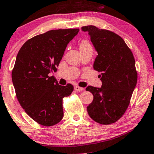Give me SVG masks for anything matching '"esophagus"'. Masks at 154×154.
Returning a JSON list of instances; mask_svg holds the SVG:
<instances>
[{
  "mask_svg": "<svg viewBox=\"0 0 154 154\" xmlns=\"http://www.w3.org/2000/svg\"><path fill=\"white\" fill-rule=\"evenodd\" d=\"M84 89V88L79 87V86H75V90L76 91H83Z\"/></svg>",
  "mask_w": 154,
  "mask_h": 154,
  "instance_id": "1",
  "label": "esophagus"
}]
</instances>
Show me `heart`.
<instances>
[{
	"mask_svg": "<svg viewBox=\"0 0 154 154\" xmlns=\"http://www.w3.org/2000/svg\"><path fill=\"white\" fill-rule=\"evenodd\" d=\"M88 47H91L89 43L86 41H83L80 45V49H84V48H88Z\"/></svg>",
	"mask_w": 154,
	"mask_h": 154,
	"instance_id": "b5f03b06",
	"label": "heart"
}]
</instances>
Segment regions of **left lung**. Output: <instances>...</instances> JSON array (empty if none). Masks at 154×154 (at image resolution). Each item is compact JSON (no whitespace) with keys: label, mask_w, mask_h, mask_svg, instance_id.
I'll use <instances>...</instances> for the list:
<instances>
[{"label":"left lung","mask_w":154,"mask_h":154,"mask_svg":"<svg viewBox=\"0 0 154 154\" xmlns=\"http://www.w3.org/2000/svg\"><path fill=\"white\" fill-rule=\"evenodd\" d=\"M81 29L90 35L98 52L94 68L101 72V87L88 86L86 88L94 96L87 107L88 114L97 123L111 124L125 113L135 88L137 73L135 58L124 40L114 32L95 26Z\"/></svg>","instance_id":"left-lung-1"}]
</instances>
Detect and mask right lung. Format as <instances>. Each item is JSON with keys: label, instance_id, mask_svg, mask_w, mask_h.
I'll list each match as a JSON object with an SVG mask.
<instances>
[{"label": "right lung", "instance_id": "obj_1", "mask_svg": "<svg viewBox=\"0 0 154 154\" xmlns=\"http://www.w3.org/2000/svg\"><path fill=\"white\" fill-rule=\"evenodd\" d=\"M78 29L51 30L27 40L17 54L12 72L19 103L39 124L51 126L63 117V98L72 94V84L60 86L49 73L56 72Z\"/></svg>", "mask_w": 154, "mask_h": 154}]
</instances>
